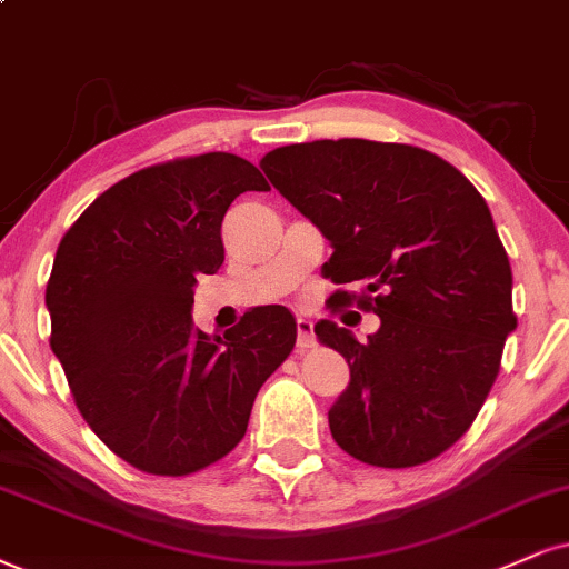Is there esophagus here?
<instances>
[{
  "mask_svg": "<svg viewBox=\"0 0 569 569\" xmlns=\"http://www.w3.org/2000/svg\"><path fill=\"white\" fill-rule=\"evenodd\" d=\"M317 342V338H313V321L308 317H298V350L303 353V350H308Z\"/></svg>",
  "mask_w": 569,
  "mask_h": 569,
  "instance_id": "esophagus-1",
  "label": "esophagus"
}]
</instances>
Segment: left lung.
<instances>
[{"instance_id": "1", "label": "left lung", "mask_w": 569, "mask_h": 569, "mask_svg": "<svg viewBox=\"0 0 569 569\" xmlns=\"http://www.w3.org/2000/svg\"><path fill=\"white\" fill-rule=\"evenodd\" d=\"M271 184L332 244L329 308L380 317L367 342L321 319L350 382L329 409L335 443L363 465L417 467L451 448L486 403L515 332L511 266L465 173L422 147L319 139L261 160Z\"/></svg>"}]
</instances>
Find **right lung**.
<instances>
[{
	"mask_svg": "<svg viewBox=\"0 0 569 569\" xmlns=\"http://www.w3.org/2000/svg\"><path fill=\"white\" fill-rule=\"evenodd\" d=\"M263 189L231 152L168 160L102 192L60 240L49 346L81 417L142 472L181 478L227 456L296 346L284 306L252 308L223 338L192 325L198 277L223 263V216Z\"/></svg>",
	"mask_w": 569,
	"mask_h": 569,
	"instance_id": "right-lung-1",
	"label": "right lung"
}]
</instances>
